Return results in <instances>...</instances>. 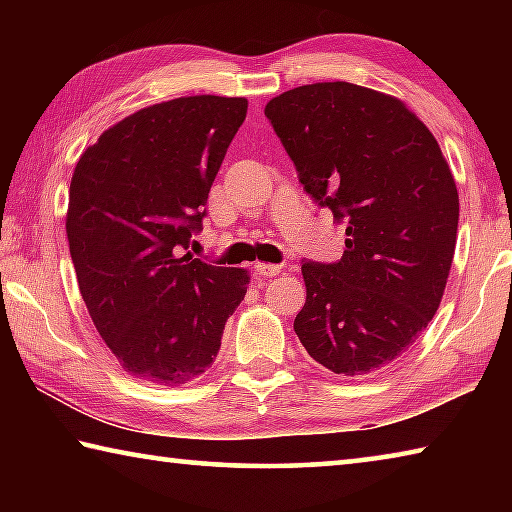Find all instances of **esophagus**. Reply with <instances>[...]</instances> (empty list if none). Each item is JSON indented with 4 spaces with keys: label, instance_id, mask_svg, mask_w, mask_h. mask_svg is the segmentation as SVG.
<instances>
[{
    "label": "esophagus",
    "instance_id": "34e87169",
    "mask_svg": "<svg viewBox=\"0 0 512 512\" xmlns=\"http://www.w3.org/2000/svg\"><path fill=\"white\" fill-rule=\"evenodd\" d=\"M280 271H282L280 264H271V262H257L255 264V273L259 277H275Z\"/></svg>",
    "mask_w": 512,
    "mask_h": 512
}]
</instances>
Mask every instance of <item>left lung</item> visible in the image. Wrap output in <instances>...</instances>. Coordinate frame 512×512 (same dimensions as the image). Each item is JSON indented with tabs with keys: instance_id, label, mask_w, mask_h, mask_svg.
<instances>
[{
	"instance_id": "obj_1",
	"label": "left lung",
	"mask_w": 512,
	"mask_h": 512,
	"mask_svg": "<svg viewBox=\"0 0 512 512\" xmlns=\"http://www.w3.org/2000/svg\"><path fill=\"white\" fill-rule=\"evenodd\" d=\"M264 115L348 237L341 262L302 264L300 343L336 375L391 366L438 311L454 259L458 189L436 137L404 101L345 81L282 92Z\"/></svg>"
}]
</instances>
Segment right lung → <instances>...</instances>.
I'll return each mask as SVG.
<instances>
[{
    "instance_id": "add662e5",
    "label": "right lung",
    "mask_w": 512,
    "mask_h": 512,
    "mask_svg": "<svg viewBox=\"0 0 512 512\" xmlns=\"http://www.w3.org/2000/svg\"><path fill=\"white\" fill-rule=\"evenodd\" d=\"M244 97L196 94L117 121L76 162L67 241L85 307L128 375L183 386L212 366L246 268L185 253Z\"/></svg>"
}]
</instances>
